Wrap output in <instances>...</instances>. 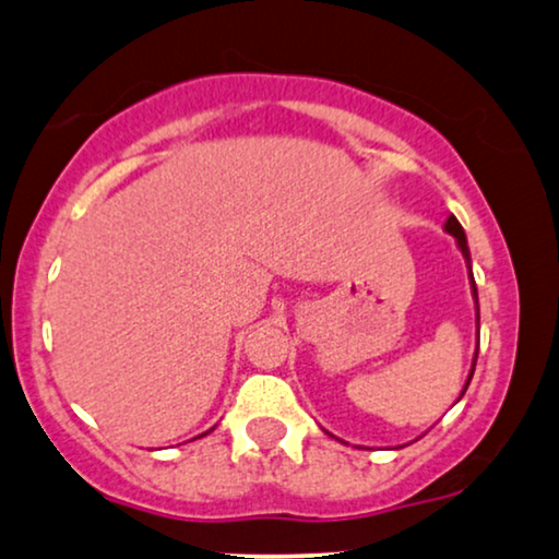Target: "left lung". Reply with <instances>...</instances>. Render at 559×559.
Here are the masks:
<instances>
[{
	"instance_id": "left-lung-1",
	"label": "left lung",
	"mask_w": 559,
	"mask_h": 559,
	"mask_svg": "<svg viewBox=\"0 0 559 559\" xmlns=\"http://www.w3.org/2000/svg\"><path fill=\"white\" fill-rule=\"evenodd\" d=\"M443 229H447L449 235L456 239L459 250H462L464 260H467V267H469V284H472V296H475V301H477V286H475V278H472V258H469V247H467V235H464L462 224L456 222V216H454V214H451V216L447 218V224H443ZM477 322H479V304H477ZM477 332H479V330H477ZM475 364H477V356H475V361H472V371H469V377H467V384H464V390H462V394H459V400H462V397H464V392H467V386H469V381H472V373H475Z\"/></svg>"
}]
</instances>
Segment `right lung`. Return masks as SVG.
<instances>
[{
    "mask_svg": "<svg viewBox=\"0 0 559 559\" xmlns=\"http://www.w3.org/2000/svg\"><path fill=\"white\" fill-rule=\"evenodd\" d=\"M211 430H214V428H211ZM206 433H209V430H206ZM206 433H201V436H206Z\"/></svg>",
    "mask_w": 559,
    "mask_h": 559,
    "instance_id": "right-lung-1",
    "label": "right lung"
}]
</instances>
